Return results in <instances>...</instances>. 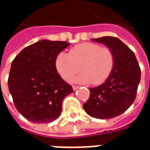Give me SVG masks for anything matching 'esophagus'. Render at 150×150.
<instances>
[{"label": "esophagus", "instance_id": "1", "mask_svg": "<svg viewBox=\"0 0 150 150\" xmlns=\"http://www.w3.org/2000/svg\"><path fill=\"white\" fill-rule=\"evenodd\" d=\"M79 88V86H73V87H72V88H73V90H74V91H75V90H77V89H78V88Z\"/></svg>", "mask_w": 150, "mask_h": 150}]
</instances>
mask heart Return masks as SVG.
<instances>
[{"instance_id": "1", "label": "heart", "mask_w": 150, "mask_h": 150, "mask_svg": "<svg viewBox=\"0 0 150 150\" xmlns=\"http://www.w3.org/2000/svg\"><path fill=\"white\" fill-rule=\"evenodd\" d=\"M114 63L112 50L91 42L72 47L68 54L59 53L55 59V67L63 79H71L81 69L83 72L71 81L84 84L104 83L112 74Z\"/></svg>"}]
</instances>
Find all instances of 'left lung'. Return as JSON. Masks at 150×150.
<instances>
[{
    "mask_svg": "<svg viewBox=\"0 0 150 150\" xmlns=\"http://www.w3.org/2000/svg\"><path fill=\"white\" fill-rule=\"evenodd\" d=\"M112 50L115 63L110 76L96 88H89L90 97L83 104L89 116L97 119H111L121 115L135 100L141 80V68L134 53L119 38H93Z\"/></svg>",
    "mask_w": 150,
    "mask_h": 150,
    "instance_id": "8db88e82",
    "label": "left lung"
}]
</instances>
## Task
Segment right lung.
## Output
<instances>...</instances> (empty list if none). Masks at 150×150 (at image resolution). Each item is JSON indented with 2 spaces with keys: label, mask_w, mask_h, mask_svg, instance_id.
<instances>
[{
  "label": "right lung",
  "mask_w": 150,
  "mask_h": 150,
  "mask_svg": "<svg viewBox=\"0 0 150 150\" xmlns=\"http://www.w3.org/2000/svg\"><path fill=\"white\" fill-rule=\"evenodd\" d=\"M69 45L41 40L22 50L12 62L8 91L17 110L31 122L58 119L64 98L74 91L55 67L56 57Z\"/></svg>",
  "instance_id": "add662e5"
}]
</instances>
